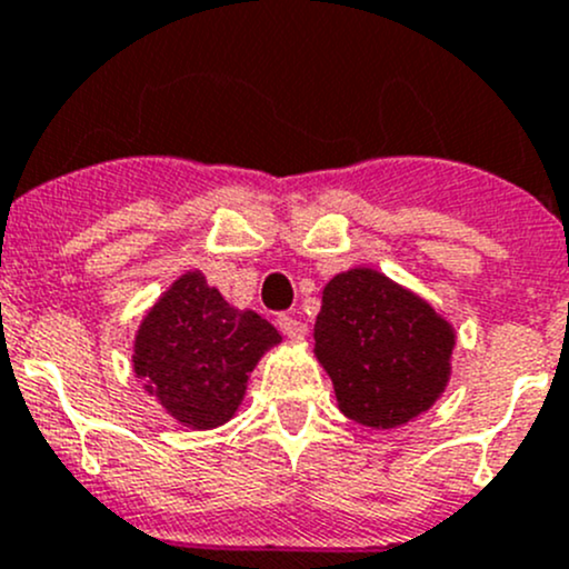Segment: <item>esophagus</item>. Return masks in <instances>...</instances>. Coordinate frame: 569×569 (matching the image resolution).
<instances>
[{"instance_id": "obj_1", "label": "esophagus", "mask_w": 569, "mask_h": 569, "mask_svg": "<svg viewBox=\"0 0 569 569\" xmlns=\"http://www.w3.org/2000/svg\"><path fill=\"white\" fill-rule=\"evenodd\" d=\"M278 327H280V332L291 340H300V338H305V332H308V327H305L300 319H295V316H286V313L278 316Z\"/></svg>"}]
</instances>
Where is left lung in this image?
Returning <instances> with one entry per match:
<instances>
[{
	"instance_id": "8db88e82",
	"label": "left lung",
	"mask_w": 569,
	"mask_h": 569,
	"mask_svg": "<svg viewBox=\"0 0 569 569\" xmlns=\"http://www.w3.org/2000/svg\"><path fill=\"white\" fill-rule=\"evenodd\" d=\"M313 338L338 409L360 426H406L428 411L450 381L456 349L450 321L370 267L335 274L325 286Z\"/></svg>"
}]
</instances>
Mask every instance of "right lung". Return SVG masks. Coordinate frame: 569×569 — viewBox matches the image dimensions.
<instances>
[{"instance_id": "right-lung-1", "label": "right lung", "mask_w": 569, "mask_h": 569, "mask_svg": "<svg viewBox=\"0 0 569 569\" xmlns=\"http://www.w3.org/2000/svg\"><path fill=\"white\" fill-rule=\"evenodd\" d=\"M278 343L280 332L267 319L226 302L193 269L143 316L133 370L177 422L209 430L237 415L250 370Z\"/></svg>"}]
</instances>
